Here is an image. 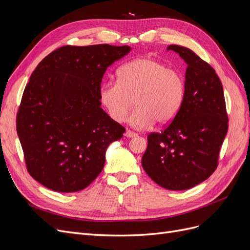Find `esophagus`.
<instances>
[{"instance_id": "obj_1", "label": "esophagus", "mask_w": 250, "mask_h": 250, "mask_svg": "<svg viewBox=\"0 0 250 250\" xmlns=\"http://www.w3.org/2000/svg\"><path fill=\"white\" fill-rule=\"evenodd\" d=\"M137 135H138L137 133L131 131V130H126V132H125V137H127V138H135Z\"/></svg>"}]
</instances>
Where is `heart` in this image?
Listing matches in <instances>:
<instances>
[{
  "label": "heart",
  "mask_w": 250,
  "mask_h": 250,
  "mask_svg": "<svg viewBox=\"0 0 250 250\" xmlns=\"http://www.w3.org/2000/svg\"><path fill=\"white\" fill-rule=\"evenodd\" d=\"M186 79L179 71L160 60L141 57L120 67L118 81H106L99 89V100L108 116L118 123L126 120L135 104L130 124L144 129L154 122L170 124L186 98Z\"/></svg>",
  "instance_id": "obj_1"
}]
</instances>
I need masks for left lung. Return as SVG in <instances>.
<instances>
[{
    "label": "left lung",
    "mask_w": 250,
    "mask_h": 250,
    "mask_svg": "<svg viewBox=\"0 0 250 250\" xmlns=\"http://www.w3.org/2000/svg\"><path fill=\"white\" fill-rule=\"evenodd\" d=\"M167 50L178 53L188 64L186 98L171 124L148 135L142 166L157 185L183 191L216 170L229 118L222 83L213 67L186 47L170 44Z\"/></svg>",
    "instance_id": "obj_1"
}]
</instances>
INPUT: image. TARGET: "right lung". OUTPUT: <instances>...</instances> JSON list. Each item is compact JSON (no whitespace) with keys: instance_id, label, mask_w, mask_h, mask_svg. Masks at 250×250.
Listing matches in <instances>:
<instances>
[{"instance_id":"right-lung-1","label":"right lung","mask_w":250,"mask_h":250,"mask_svg":"<svg viewBox=\"0 0 250 250\" xmlns=\"http://www.w3.org/2000/svg\"><path fill=\"white\" fill-rule=\"evenodd\" d=\"M128 46H64L36 66L21 97L17 131L27 170L55 192H78L102 171L125 128L101 108L103 75Z\"/></svg>"}]
</instances>
